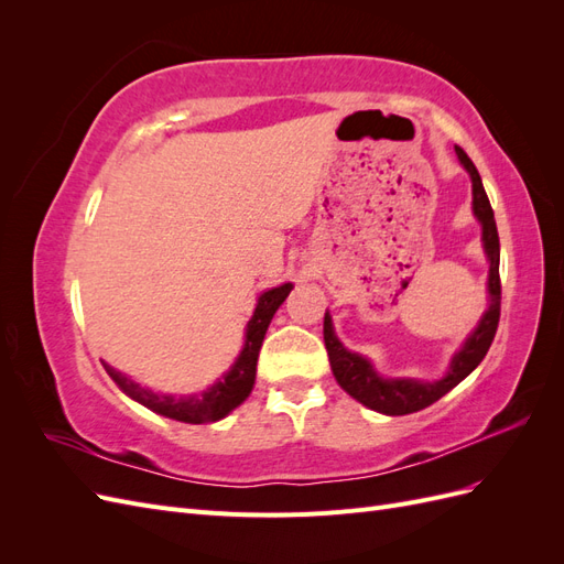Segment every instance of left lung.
<instances>
[{
	"mask_svg": "<svg viewBox=\"0 0 564 564\" xmlns=\"http://www.w3.org/2000/svg\"><path fill=\"white\" fill-rule=\"evenodd\" d=\"M456 155L468 169L470 181H473V212L477 220L482 224V240L489 256V308L482 315L477 329L468 336L466 346L460 348L445 379L435 383H421L412 379H381L371 365L365 360L362 355L350 352L338 344L332 329V317L324 315V346L329 352V365L338 386L344 388L348 395H352L357 402L373 409V412H381L388 416H402V414H414L419 409L431 406L442 395L464 381L468 373L485 360V355L491 346L494 336H497L499 317H501V278H499V232H497V220H494V209L489 204V197L485 193V185L480 174L473 164V160L466 155L464 148L456 145Z\"/></svg>",
	"mask_w": 564,
	"mask_h": 564,
	"instance_id": "1",
	"label": "left lung"
}]
</instances>
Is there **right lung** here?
Returning a JSON list of instances; mask_svg holds the SVG:
<instances>
[{
	"mask_svg": "<svg viewBox=\"0 0 564 564\" xmlns=\"http://www.w3.org/2000/svg\"><path fill=\"white\" fill-rule=\"evenodd\" d=\"M292 292V284H282L278 289H270V292L261 294L259 305H256L253 317L247 324V344L245 350L237 357L232 369L226 373L224 381L214 383L207 392L191 398H174V395H158L148 388H141L127 379L124 373L115 371L112 367L104 365L110 373V379L122 388L129 398L141 402L143 406L152 409L166 419H176L183 423H204V421H218L226 414H230L235 406H240L253 388L256 381V362H259V350L263 344V336L268 324L275 315V311L284 303V299Z\"/></svg>",
	"mask_w": 564,
	"mask_h": 564,
	"instance_id": "obj_1",
	"label": "right lung"
}]
</instances>
